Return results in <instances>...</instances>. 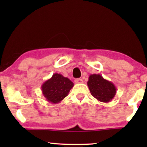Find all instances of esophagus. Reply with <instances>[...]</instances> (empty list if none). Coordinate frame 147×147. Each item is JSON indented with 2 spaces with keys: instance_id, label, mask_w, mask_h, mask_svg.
<instances>
[{
  "instance_id": "1",
  "label": "esophagus",
  "mask_w": 147,
  "mask_h": 147,
  "mask_svg": "<svg viewBox=\"0 0 147 147\" xmlns=\"http://www.w3.org/2000/svg\"><path fill=\"white\" fill-rule=\"evenodd\" d=\"M75 82L76 84H82L84 82V81L82 79H76L75 80Z\"/></svg>"
}]
</instances>
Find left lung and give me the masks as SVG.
<instances>
[{"label":"left lung","instance_id":"1","mask_svg":"<svg viewBox=\"0 0 147 147\" xmlns=\"http://www.w3.org/2000/svg\"><path fill=\"white\" fill-rule=\"evenodd\" d=\"M91 95L101 102L108 103L115 97L117 88L113 83L99 74L90 75L87 82Z\"/></svg>","mask_w":147,"mask_h":147}]
</instances>
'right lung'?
<instances>
[{
    "label": "right lung",
    "mask_w": 147,
    "mask_h": 147,
    "mask_svg": "<svg viewBox=\"0 0 147 147\" xmlns=\"http://www.w3.org/2000/svg\"><path fill=\"white\" fill-rule=\"evenodd\" d=\"M74 86L73 82L59 73H55L50 79L42 84L41 90L48 102L58 104L67 97L70 89Z\"/></svg>",
    "instance_id": "right-lung-1"
}]
</instances>
